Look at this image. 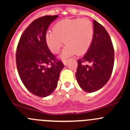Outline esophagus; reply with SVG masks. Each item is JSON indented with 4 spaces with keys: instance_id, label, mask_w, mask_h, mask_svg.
<instances>
[{
    "instance_id": "esophagus-1",
    "label": "esophagus",
    "mask_w": 130,
    "mask_h": 130,
    "mask_svg": "<svg viewBox=\"0 0 130 130\" xmlns=\"http://www.w3.org/2000/svg\"><path fill=\"white\" fill-rule=\"evenodd\" d=\"M63 64L65 66H66V65H67V60H66V59H63Z\"/></svg>"
}]
</instances>
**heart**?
Returning <instances> with one entry per match:
<instances>
[{"instance_id":"1","label":"heart","mask_w":130,"mask_h":130,"mask_svg":"<svg viewBox=\"0 0 130 130\" xmlns=\"http://www.w3.org/2000/svg\"><path fill=\"white\" fill-rule=\"evenodd\" d=\"M92 23L87 18L67 19L55 25L53 31H47L45 40L49 49L57 53L65 41V48L61 54L64 58L83 55L88 51L94 38Z\"/></svg>"}]
</instances>
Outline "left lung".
Masks as SVG:
<instances>
[{"label": "left lung", "instance_id": "left-lung-1", "mask_svg": "<svg viewBox=\"0 0 130 130\" xmlns=\"http://www.w3.org/2000/svg\"><path fill=\"white\" fill-rule=\"evenodd\" d=\"M94 38L89 49L77 61L75 77L78 85L87 92L103 88L109 80L115 60V52L108 32L101 24L94 20ZM83 62H90V66Z\"/></svg>", "mask_w": 130, "mask_h": 130}]
</instances>
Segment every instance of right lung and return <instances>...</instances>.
Listing matches in <instances>:
<instances>
[{"label": "right lung", "mask_w": 130, "mask_h": 130, "mask_svg": "<svg viewBox=\"0 0 130 130\" xmlns=\"http://www.w3.org/2000/svg\"><path fill=\"white\" fill-rule=\"evenodd\" d=\"M58 15H45L32 21L22 34L16 50V65L21 80L36 96L50 95L57 86L64 65L51 53L45 35Z\"/></svg>", "instance_id": "obj_1"}]
</instances>
